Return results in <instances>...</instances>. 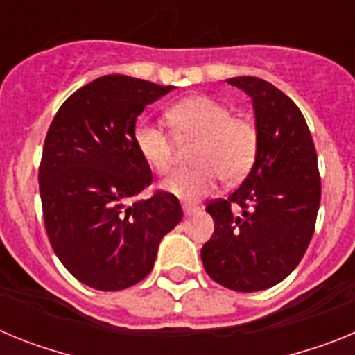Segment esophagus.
Listing matches in <instances>:
<instances>
[{"label": "esophagus", "mask_w": 355, "mask_h": 355, "mask_svg": "<svg viewBox=\"0 0 355 355\" xmlns=\"http://www.w3.org/2000/svg\"><path fill=\"white\" fill-rule=\"evenodd\" d=\"M183 211H184V216H192V215H196V213H197V209L187 208V206H184V208H183Z\"/></svg>", "instance_id": "obj_1"}]
</instances>
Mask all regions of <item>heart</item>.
Masks as SVG:
<instances>
[{"label": "heart", "mask_w": 355, "mask_h": 355, "mask_svg": "<svg viewBox=\"0 0 355 355\" xmlns=\"http://www.w3.org/2000/svg\"><path fill=\"white\" fill-rule=\"evenodd\" d=\"M178 139H200L193 162L200 167L180 168L163 187L184 202H197L216 187L220 175L240 180L250 168L258 149V131L245 117L233 115L225 103L209 96H193L175 103L167 112ZM135 147L158 174L174 165V137L156 122L140 121L133 133Z\"/></svg>", "instance_id": "1"}]
</instances>
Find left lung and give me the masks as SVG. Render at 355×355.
<instances>
[{
	"label": "left lung",
	"instance_id": "8db88e82",
	"mask_svg": "<svg viewBox=\"0 0 355 355\" xmlns=\"http://www.w3.org/2000/svg\"><path fill=\"white\" fill-rule=\"evenodd\" d=\"M227 83L252 99L258 149L240 187L206 206L215 231L200 258L215 283L250 293L297 268L315 231L322 187L311 133L290 97L261 78ZM234 205L241 216L234 215Z\"/></svg>",
	"mask_w": 355,
	"mask_h": 355
}]
</instances>
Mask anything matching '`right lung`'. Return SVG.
Masks as SVG:
<instances>
[{
  "mask_svg": "<svg viewBox=\"0 0 355 355\" xmlns=\"http://www.w3.org/2000/svg\"><path fill=\"white\" fill-rule=\"evenodd\" d=\"M171 90L124 74L97 78L67 97L46 135L39 168L46 231L62 265L94 290L140 283L162 238L183 218L168 192L128 205L153 181L135 147L137 117Z\"/></svg>",
  "mask_w": 355,
  "mask_h": 355,
  "instance_id": "1",
  "label": "right lung"
}]
</instances>
